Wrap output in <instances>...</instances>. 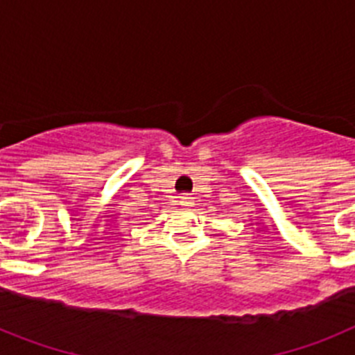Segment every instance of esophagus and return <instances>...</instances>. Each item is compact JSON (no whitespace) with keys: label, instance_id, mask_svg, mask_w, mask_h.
Masks as SVG:
<instances>
[{"label":"esophagus","instance_id":"1","mask_svg":"<svg viewBox=\"0 0 355 355\" xmlns=\"http://www.w3.org/2000/svg\"><path fill=\"white\" fill-rule=\"evenodd\" d=\"M180 199H181V205H183V206H192L193 205V197H190L188 193H183Z\"/></svg>","mask_w":355,"mask_h":355}]
</instances>
